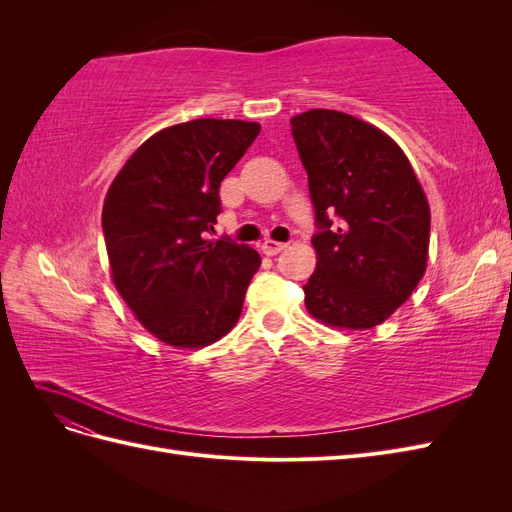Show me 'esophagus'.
Masks as SVG:
<instances>
[{"mask_svg": "<svg viewBox=\"0 0 512 512\" xmlns=\"http://www.w3.org/2000/svg\"><path fill=\"white\" fill-rule=\"evenodd\" d=\"M286 247V243H280V241H273V239H267L265 243H262V252H265L267 256H275L280 254Z\"/></svg>", "mask_w": 512, "mask_h": 512, "instance_id": "esophagus-1", "label": "esophagus"}]
</instances>
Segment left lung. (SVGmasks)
Instances as JSON below:
<instances>
[{"instance_id":"obj_1","label":"left lung","mask_w":512,"mask_h":512,"mask_svg":"<svg viewBox=\"0 0 512 512\" xmlns=\"http://www.w3.org/2000/svg\"><path fill=\"white\" fill-rule=\"evenodd\" d=\"M307 170L318 262L305 307L337 329L384 322L421 282L429 205L406 153L352 115L314 108L290 119Z\"/></svg>"}]
</instances>
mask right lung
<instances>
[{
    "label": "right lung",
    "mask_w": 512,
    "mask_h": 512,
    "mask_svg": "<svg viewBox=\"0 0 512 512\" xmlns=\"http://www.w3.org/2000/svg\"><path fill=\"white\" fill-rule=\"evenodd\" d=\"M258 132L239 119L177 123L147 138L106 192L102 230L115 288L168 346H209L241 316L260 256L205 232L222 211L220 183Z\"/></svg>",
    "instance_id": "1"
}]
</instances>
